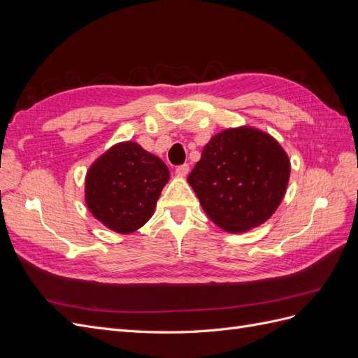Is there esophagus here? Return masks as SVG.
<instances>
[{
  "label": "esophagus",
  "mask_w": 358,
  "mask_h": 358,
  "mask_svg": "<svg viewBox=\"0 0 358 358\" xmlns=\"http://www.w3.org/2000/svg\"><path fill=\"white\" fill-rule=\"evenodd\" d=\"M176 173H178V176H180V178H187V175L189 173V166H188V164L179 166V167L176 169Z\"/></svg>",
  "instance_id": "34e87169"
}]
</instances>
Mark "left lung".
Instances as JSON below:
<instances>
[{"label":"left lung","mask_w":358,"mask_h":358,"mask_svg":"<svg viewBox=\"0 0 358 358\" xmlns=\"http://www.w3.org/2000/svg\"><path fill=\"white\" fill-rule=\"evenodd\" d=\"M289 171V158L278 140L243 125L222 129L209 140L188 183L220 229L245 233L276 212Z\"/></svg>","instance_id":"8db88e82"}]
</instances>
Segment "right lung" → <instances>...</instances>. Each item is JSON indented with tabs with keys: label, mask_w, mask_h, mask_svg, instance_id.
I'll list each match as a JSON object with an SVG mask.
<instances>
[{
	"label": "right lung",
	"mask_w": 358,
	"mask_h": 358,
	"mask_svg": "<svg viewBox=\"0 0 358 358\" xmlns=\"http://www.w3.org/2000/svg\"><path fill=\"white\" fill-rule=\"evenodd\" d=\"M170 179L164 161L136 142H121L86 171L85 201L95 220L119 234L143 227Z\"/></svg>",
	"instance_id": "1"
}]
</instances>
